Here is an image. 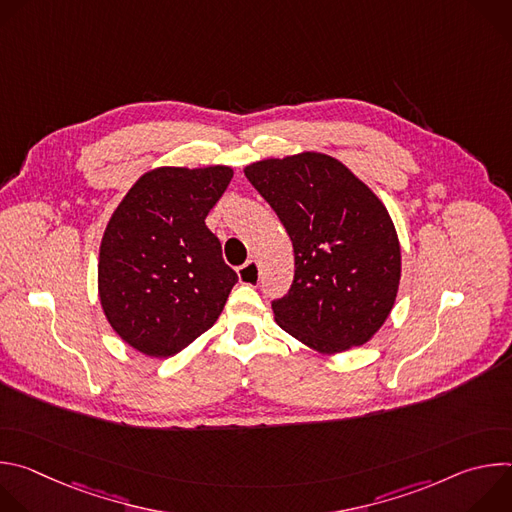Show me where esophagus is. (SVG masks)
Segmentation results:
<instances>
[{
	"instance_id": "obj_1",
	"label": "esophagus",
	"mask_w": 512,
	"mask_h": 512,
	"mask_svg": "<svg viewBox=\"0 0 512 512\" xmlns=\"http://www.w3.org/2000/svg\"><path fill=\"white\" fill-rule=\"evenodd\" d=\"M239 279L241 283L255 285L259 283V263L257 261H247L245 265L239 267Z\"/></svg>"
}]
</instances>
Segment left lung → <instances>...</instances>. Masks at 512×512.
I'll return each mask as SVG.
<instances>
[{
	"label": "left lung",
	"instance_id": "1",
	"mask_svg": "<svg viewBox=\"0 0 512 512\" xmlns=\"http://www.w3.org/2000/svg\"><path fill=\"white\" fill-rule=\"evenodd\" d=\"M296 255L275 322L320 354L369 342L389 318L401 279V245L379 196L342 162L318 152L245 166Z\"/></svg>",
	"mask_w": 512,
	"mask_h": 512
}]
</instances>
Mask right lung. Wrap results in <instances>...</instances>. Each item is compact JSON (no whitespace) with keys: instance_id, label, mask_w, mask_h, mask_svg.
I'll list each match as a JSON object with an SVG mask.
<instances>
[{"instance_id":"right-lung-1","label":"right lung","mask_w":512,"mask_h":512,"mask_svg":"<svg viewBox=\"0 0 512 512\" xmlns=\"http://www.w3.org/2000/svg\"><path fill=\"white\" fill-rule=\"evenodd\" d=\"M233 168L145 172L111 214L99 249V300L111 328L141 354L166 358L221 316L237 273L204 218Z\"/></svg>"}]
</instances>
